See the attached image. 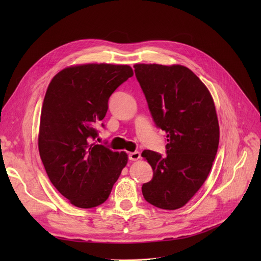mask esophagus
Segmentation results:
<instances>
[{"label":"esophagus","mask_w":261,"mask_h":261,"mask_svg":"<svg viewBox=\"0 0 261 261\" xmlns=\"http://www.w3.org/2000/svg\"><path fill=\"white\" fill-rule=\"evenodd\" d=\"M141 159V153L139 151H134L129 153V160L130 161H138Z\"/></svg>","instance_id":"34e87169"}]
</instances>
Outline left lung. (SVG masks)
Segmentation results:
<instances>
[{
	"instance_id": "1",
	"label": "left lung",
	"mask_w": 261,
	"mask_h": 261,
	"mask_svg": "<svg viewBox=\"0 0 261 261\" xmlns=\"http://www.w3.org/2000/svg\"><path fill=\"white\" fill-rule=\"evenodd\" d=\"M134 68L150 113L167 138L166 156L142 153L153 170L143 196L159 208H181L207 179L217 154L220 132L213 97L186 66L142 63Z\"/></svg>"
}]
</instances>
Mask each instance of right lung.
Here are the masks:
<instances>
[{
  "instance_id": "right-lung-1",
  "label": "right lung",
  "mask_w": 261,
  "mask_h": 261,
  "mask_svg": "<svg viewBox=\"0 0 261 261\" xmlns=\"http://www.w3.org/2000/svg\"><path fill=\"white\" fill-rule=\"evenodd\" d=\"M132 76L129 65L90 63L64 68L48 85L39 153L51 184L77 207L102 204L127 165L126 152L92 141L97 138L96 127L106 116L110 96Z\"/></svg>"
}]
</instances>
